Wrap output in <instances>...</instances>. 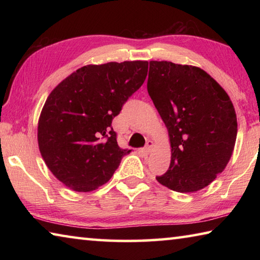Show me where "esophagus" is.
I'll use <instances>...</instances> for the list:
<instances>
[{
    "mask_svg": "<svg viewBox=\"0 0 260 260\" xmlns=\"http://www.w3.org/2000/svg\"><path fill=\"white\" fill-rule=\"evenodd\" d=\"M152 148H153V142H152V141H148L147 146L142 149V151L144 153H150L151 150H152Z\"/></svg>",
    "mask_w": 260,
    "mask_h": 260,
    "instance_id": "obj_1",
    "label": "esophagus"
}]
</instances>
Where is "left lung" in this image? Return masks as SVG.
I'll list each match as a JSON object with an SVG mask.
<instances>
[{
	"instance_id": "1",
	"label": "left lung",
	"mask_w": 260,
	"mask_h": 260,
	"mask_svg": "<svg viewBox=\"0 0 260 260\" xmlns=\"http://www.w3.org/2000/svg\"><path fill=\"white\" fill-rule=\"evenodd\" d=\"M148 93L169 131L171 164L156 177L178 192L203 189L225 170L234 150L237 120L230 96L203 70L151 60Z\"/></svg>"
}]
</instances>
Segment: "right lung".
Instances as JSON below:
<instances>
[{
  "instance_id": "obj_1",
  "label": "right lung",
  "mask_w": 260,
  "mask_h": 260,
  "mask_svg": "<svg viewBox=\"0 0 260 260\" xmlns=\"http://www.w3.org/2000/svg\"><path fill=\"white\" fill-rule=\"evenodd\" d=\"M148 61L87 65L48 96L38 125V142L48 169L76 191L107 183L122 157L112 119L143 85Z\"/></svg>"
}]
</instances>
